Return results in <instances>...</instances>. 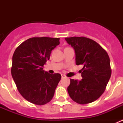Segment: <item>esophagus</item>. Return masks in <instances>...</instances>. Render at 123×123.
Instances as JSON below:
<instances>
[{"label": "esophagus", "mask_w": 123, "mask_h": 123, "mask_svg": "<svg viewBox=\"0 0 123 123\" xmlns=\"http://www.w3.org/2000/svg\"><path fill=\"white\" fill-rule=\"evenodd\" d=\"M67 78V76H66L65 74H62V78L63 79V78Z\"/></svg>", "instance_id": "1"}]
</instances>
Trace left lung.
Here are the masks:
<instances>
[{"instance_id":"8db88e82","label":"left lung","mask_w":123,"mask_h":123,"mask_svg":"<svg viewBox=\"0 0 123 123\" xmlns=\"http://www.w3.org/2000/svg\"><path fill=\"white\" fill-rule=\"evenodd\" d=\"M74 49L76 64L83 68L81 81L70 79L68 92L79 104H87L98 99L105 90L111 76L110 61L107 52L95 41L85 37H66Z\"/></svg>"}]
</instances>
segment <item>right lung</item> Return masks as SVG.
<instances>
[{
    "label": "right lung",
    "mask_w": 123,
    "mask_h": 123,
    "mask_svg": "<svg viewBox=\"0 0 123 123\" xmlns=\"http://www.w3.org/2000/svg\"><path fill=\"white\" fill-rule=\"evenodd\" d=\"M59 38H29L16 49L11 73L18 91L32 104L43 105L52 99L61 74L43 69L51 52L60 44Z\"/></svg>",
    "instance_id": "add662e5"
}]
</instances>
